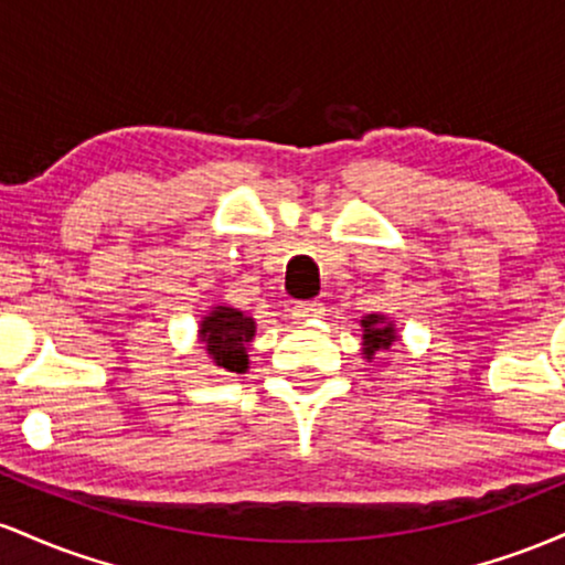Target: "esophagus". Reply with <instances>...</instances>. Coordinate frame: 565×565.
<instances>
[{
    "label": "esophagus",
    "mask_w": 565,
    "mask_h": 565,
    "mask_svg": "<svg viewBox=\"0 0 565 565\" xmlns=\"http://www.w3.org/2000/svg\"><path fill=\"white\" fill-rule=\"evenodd\" d=\"M326 312V307H322L320 301H296L294 303V320H312V317H320Z\"/></svg>",
    "instance_id": "34e87169"
}]
</instances>
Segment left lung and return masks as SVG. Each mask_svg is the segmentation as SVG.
Masks as SVG:
<instances>
[{
  "label": "left lung",
  "mask_w": 565,
  "mask_h": 565,
  "mask_svg": "<svg viewBox=\"0 0 565 565\" xmlns=\"http://www.w3.org/2000/svg\"><path fill=\"white\" fill-rule=\"evenodd\" d=\"M363 326V358L371 363L373 354L390 350L392 341L397 339L395 320H390L384 312H371L360 320Z\"/></svg>",
  "instance_id": "1"
}]
</instances>
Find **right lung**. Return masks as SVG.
<instances>
[{
    "mask_svg": "<svg viewBox=\"0 0 565 565\" xmlns=\"http://www.w3.org/2000/svg\"><path fill=\"white\" fill-rule=\"evenodd\" d=\"M198 339L211 363L224 373H245L250 367V341L256 320L230 303H213L198 322Z\"/></svg>",
    "mask_w": 565,
    "mask_h": 565,
    "instance_id": "obj_1",
    "label": "right lung"
}]
</instances>
